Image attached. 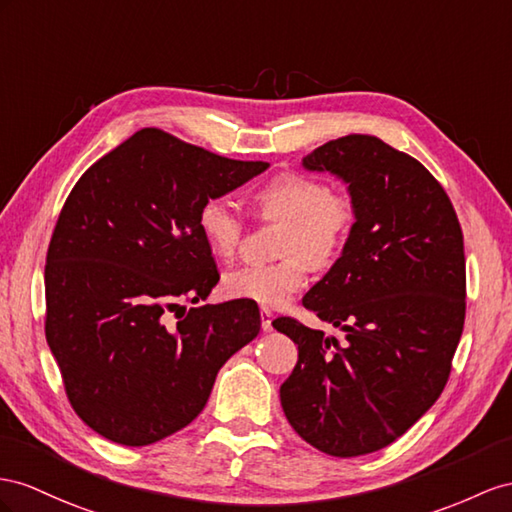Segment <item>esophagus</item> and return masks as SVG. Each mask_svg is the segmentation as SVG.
<instances>
[{"label":"esophagus","mask_w":512,"mask_h":512,"mask_svg":"<svg viewBox=\"0 0 512 512\" xmlns=\"http://www.w3.org/2000/svg\"><path fill=\"white\" fill-rule=\"evenodd\" d=\"M259 313H261V331L270 333L272 331V311L264 307Z\"/></svg>","instance_id":"1"}]
</instances>
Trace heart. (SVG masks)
<instances>
[{"label": "heart", "instance_id": "1", "mask_svg": "<svg viewBox=\"0 0 512 512\" xmlns=\"http://www.w3.org/2000/svg\"><path fill=\"white\" fill-rule=\"evenodd\" d=\"M257 214L283 222L277 255L270 266H244L222 279L229 298L248 300L261 307H283L305 283V266L324 270L342 255L355 225V212L344 196L333 194L322 181L285 173L272 177L255 192ZM196 229L207 251L229 259L242 240V218L229 199H207L196 214Z\"/></svg>", "mask_w": 512, "mask_h": 512}]
</instances>
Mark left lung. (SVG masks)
<instances>
[{
  "instance_id": "obj_1",
  "label": "left lung",
  "mask_w": 512,
  "mask_h": 512,
  "mask_svg": "<svg viewBox=\"0 0 512 512\" xmlns=\"http://www.w3.org/2000/svg\"><path fill=\"white\" fill-rule=\"evenodd\" d=\"M303 168L342 179L355 212L342 257L303 298L346 342L274 320L298 346L281 406L313 448L361 456L402 437L448 383L465 324L463 231L439 181L376 136L326 142Z\"/></svg>"
}]
</instances>
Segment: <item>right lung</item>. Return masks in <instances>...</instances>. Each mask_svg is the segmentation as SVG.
<instances>
[{"mask_svg": "<svg viewBox=\"0 0 512 512\" xmlns=\"http://www.w3.org/2000/svg\"><path fill=\"white\" fill-rule=\"evenodd\" d=\"M268 162H240L147 127L75 183L51 235L45 335L86 426L149 445L203 411L216 374L261 329L255 303H199L220 274L196 229L199 207Z\"/></svg>", "mask_w": 512, "mask_h": 512, "instance_id": "right-lung-1", "label": "right lung"}]
</instances>
